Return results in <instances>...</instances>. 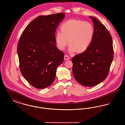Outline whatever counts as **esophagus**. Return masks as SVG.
<instances>
[{"label":"esophagus","instance_id":"obj_1","mask_svg":"<svg viewBox=\"0 0 125 125\" xmlns=\"http://www.w3.org/2000/svg\"><path fill=\"white\" fill-rule=\"evenodd\" d=\"M70 57H69L68 55H65L64 56V60H70Z\"/></svg>","mask_w":125,"mask_h":125}]
</instances>
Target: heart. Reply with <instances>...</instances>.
I'll use <instances>...</instances> for the list:
<instances>
[{
	"instance_id": "1",
	"label": "heart",
	"mask_w": 125,
	"mask_h": 125,
	"mask_svg": "<svg viewBox=\"0 0 125 125\" xmlns=\"http://www.w3.org/2000/svg\"><path fill=\"white\" fill-rule=\"evenodd\" d=\"M61 32H57L55 42L60 50H64L68 43V52L82 53L86 51L91 44L94 30L89 22L80 20H69L61 25Z\"/></svg>"
}]
</instances>
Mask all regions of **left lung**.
I'll use <instances>...</instances> for the list:
<instances>
[{
    "instance_id": "obj_1",
    "label": "left lung",
    "mask_w": 125,
    "mask_h": 125,
    "mask_svg": "<svg viewBox=\"0 0 125 125\" xmlns=\"http://www.w3.org/2000/svg\"><path fill=\"white\" fill-rule=\"evenodd\" d=\"M90 18L94 25L92 42L86 51L72 59L74 77L86 87L95 86L105 79L113 59L112 36L97 19Z\"/></svg>"
}]
</instances>
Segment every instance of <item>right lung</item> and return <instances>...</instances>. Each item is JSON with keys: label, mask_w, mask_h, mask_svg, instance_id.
I'll use <instances>...</instances> for the list:
<instances>
[{"label": "right lung", "mask_w": 125, "mask_h": 125, "mask_svg": "<svg viewBox=\"0 0 125 125\" xmlns=\"http://www.w3.org/2000/svg\"><path fill=\"white\" fill-rule=\"evenodd\" d=\"M65 17L61 12L39 16L29 24L20 37L17 53L21 72L30 85L38 89L50 86L64 53L56 46L55 31Z\"/></svg>", "instance_id": "right-lung-1"}]
</instances>
